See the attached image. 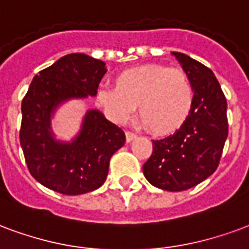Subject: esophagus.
Here are the masks:
<instances>
[{
	"instance_id": "esophagus-1",
	"label": "esophagus",
	"mask_w": 249,
	"mask_h": 249,
	"mask_svg": "<svg viewBox=\"0 0 249 249\" xmlns=\"http://www.w3.org/2000/svg\"><path fill=\"white\" fill-rule=\"evenodd\" d=\"M125 136H126V142H132V141L137 137V134L133 133V132H126Z\"/></svg>"
}]
</instances>
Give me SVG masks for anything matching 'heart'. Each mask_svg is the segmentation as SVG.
<instances>
[{"label":"heart","instance_id":"b5f03b06","mask_svg":"<svg viewBox=\"0 0 249 249\" xmlns=\"http://www.w3.org/2000/svg\"><path fill=\"white\" fill-rule=\"evenodd\" d=\"M99 101L117 123H126L139 106L143 124L153 133L165 136L187 121L194 106V87L181 68L149 63L121 71L115 88L99 92Z\"/></svg>","mask_w":249,"mask_h":249}]
</instances>
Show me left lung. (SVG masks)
Wrapping results in <instances>:
<instances>
[{"instance_id": "1", "label": "left lung", "mask_w": 249, "mask_h": 249, "mask_svg": "<svg viewBox=\"0 0 249 249\" xmlns=\"http://www.w3.org/2000/svg\"><path fill=\"white\" fill-rule=\"evenodd\" d=\"M194 87V106L176 133L153 141L143 176L166 191L194 187L216 170L228 136L227 100L213 72L182 53H173Z\"/></svg>"}]
</instances>
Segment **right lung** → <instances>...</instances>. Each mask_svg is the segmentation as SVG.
Returning a JSON list of instances; mask_svg holds the SVG:
<instances>
[{"label": "right lung", "mask_w": 249, "mask_h": 249, "mask_svg": "<svg viewBox=\"0 0 249 249\" xmlns=\"http://www.w3.org/2000/svg\"><path fill=\"white\" fill-rule=\"evenodd\" d=\"M107 72L103 60L68 54L39 71L22 100L19 130L25 161L40 185L64 195L99 189L107 179L110 157L125 143V133L100 110H88L71 142L55 140L51 116L70 99L96 96Z\"/></svg>", "instance_id": "obj_1"}]
</instances>
